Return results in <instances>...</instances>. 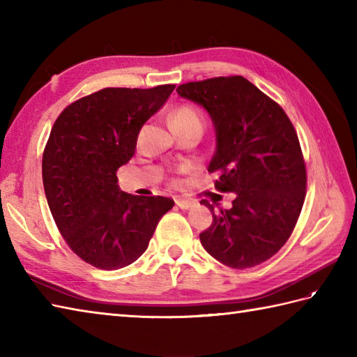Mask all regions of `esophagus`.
<instances>
[{
  "label": "esophagus",
  "instance_id": "34e87169",
  "mask_svg": "<svg viewBox=\"0 0 357 357\" xmlns=\"http://www.w3.org/2000/svg\"><path fill=\"white\" fill-rule=\"evenodd\" d=\"M193 201H190V199H184V198H178L176 199V206L179 207V208H183V210H188L190 207H193Z\"/></svg>",
  "mask_w": 357,
  "mask_h": 357
}]
</instances>
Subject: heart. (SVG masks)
<instances>
[{"label":"heart","mask_w":357,"mask_h":357,"mask_svg":"<svg viewBox=\"0 0 357 357\" xmlns=\"http://www.w3.org/2000/svg\"><path fill=\"white\" fill-rule=\"evenodd\" d=\"M170 127H187V126H199L202 127V119L198 110L190 105H181L174 109L169 115Z\"/></svg>","instance_id":"1"}]
</instances>
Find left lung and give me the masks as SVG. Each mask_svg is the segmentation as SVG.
Segmentation results:
<instances>
[{
	"label": "left lung",
	"mask_w": 357,
	"mask_h": 357,
	"mask_svg": "<svg viewBox=\"0 0 357 357\" xmlns=\"http://www.w3.org/2000/svg\"><path fill=\"white\" fill-rule=\"evenodd\" d=\"M176 92L207 110L216 135L208 172L219 176L218 190L234 193L229 210L201 201L213 215L201 244L227 267L259 265L288 241L304 206L307 172L291 121L244 77L187 82Z\"/></svg>",
	"instance_id": "8db88e82"
}]
</instances>
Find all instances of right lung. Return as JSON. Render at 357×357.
Here are the masks:
<instances>
[{
    "instance_id": "obj_1",
    "label": "right lung",
    "mask_w": 357,
    "mask_h": 357,
    "mask_svg": "<svg viewBox=\"0 0 357 357\" xmlns=\"http://www.w3.org/2000/svg\"><path fill=\"white\" fill-rule=\"evenodd\" d=\"M173 84L107 87L66 107L43 153V184L67 245L101 270H118L146 252L174 202L119 190L116 172L135 155L141 127L162 107Z\"/></svg>"
}]
</instances>
